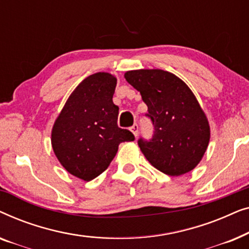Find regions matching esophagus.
<instances>
[{"label": "esophagus", "instance_id": "obj_1", "mask_svg": "<svg viewBox=\"0 0 249 249\" xmlns=\"http://www.w3.org/2000/svg\"><path fill=\"white\" fill-rule=\"evenodd\" d=\"M131 129V131H132V134H134L136 137H137L138 136V132H139V127H138V124H135L134 125H132V127L130 128Z\"/></svg>", "mask_w": 249, "mask_h": 249}]
</instances>
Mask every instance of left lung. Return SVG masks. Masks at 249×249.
Instances as JSON below:
<instances>
[{"instance_id":"left-lung-1","label":"left lung","mask_w":249,"mask_h":249,"mask_svg":"<svg viewBox=\"0 0 249 249\" xmlns=\"http://www.w3.org/2000/svg\"><path fill=\"white\" fill-rule=\"evenodd\" d=\"M124 78L141 93L154 127L151 139H138L145 158L168 176L192 171L209 145L210 125L190 88L160 69L128 71Z\"/></svg>"}]
</instances>
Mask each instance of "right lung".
Returning a JSON list of instances; mask_svg holds the SVG:
<instances>
[{"label": "right lung", "mask_w": 249, "mask_h": 249, "mask_svg": "<svg viewBox=\"0 0 249 249\" xmlns=\"http://www.w3.org/2000/svg\"><path fill=\"white\" fill-rule=\"evenodd\" d=\"M117 78L97 72L78 85L55 120L52 147L63 168L90 181L104 172L120 142L135 141L127 129L118 127L119 107L112 98Z\"/></svg>", "instance_id": "1"}]
</instances>
